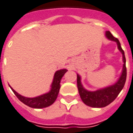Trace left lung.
Instances as JSON below:
<instances>
[{
    "instance_id": "obj_1",
    "label": "left lung",
    "mask_w": 133,
    "mask_h": 133,
    "mask_svg": "<svg viewBox=\"0 0 133 133\" xmlns=\"http://www.w3.org/2000/svg\"><path fill=\"white\" fill-rule=\"evenodd\" d=\"M106 37L111 41H115L117 44L118 49L120 51V52L122 54V60L124 63L123 69H122L121 76L115 84L103 89H99L95 92H90L84 89L81 83V77L79 74H77V87H78L80 97L84 104L92 107H104L110 104L111 102H112L118 96L122 88L124 87L126 77H127L125 52L122 50L119 40L115 37H114L110 31H106Z\"/></svg>"
}]
</instances>
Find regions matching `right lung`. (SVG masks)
Listing matches in <instances>:
<instances>
[{
  "mask_svg": "<svg viewBox=\"0 0 133 133\" xmlns=\"http://www.w3.org/2000/svg\"><path fill=\"white\" fill-rule=\"evenodd\" d=\"M66 71L67 70L65 69L56 71L54 74L51 90L48 93L40 95L36 97H34V98L25 97L22 95H19L18 93H17L12 87H10L12 89V91L14 92V94L16 95V96L18 97V99L21 102H22L23 104H25L30 107H32V108H37V109L44 108V107H49L50 105H51L56 99L57 96L59 95V89L61 87V85H60L61 79Z\"/></svg>",
  "mask_w": 133,
  "mask_h": 133,
  "instance_id": "obj_1",
  "label": "right lung"
}]
</instances>
